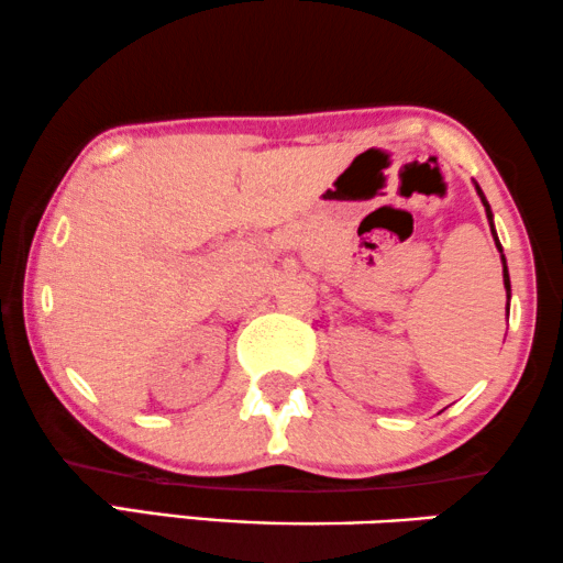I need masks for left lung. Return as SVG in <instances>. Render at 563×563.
<instances>
[{
  "label": "left lung",
  "instance_id": "8db88e82",
  "mask_svg": "<svg viewBox=\"0 0 563 563\" xmlns=\"http://www.w3.org/2000/svg\"><path fill=\"white\" fill-rule=\"evenodd\" d=\"M477 192H479V198H483V206H485V210H487V221H493L490 206H487L485 195H483V190H479V187H477ZM493 235H495V231H493ZM495 241H498V235H495ZM498 249H500V243H498ZM500 251H503V249H500ZM503 282H505V289H508V299H510V279H508V266H505V256H503Z\"/></svg>",
  "mask_w": 563,
  "mask_h": 563
}]
</instances>
